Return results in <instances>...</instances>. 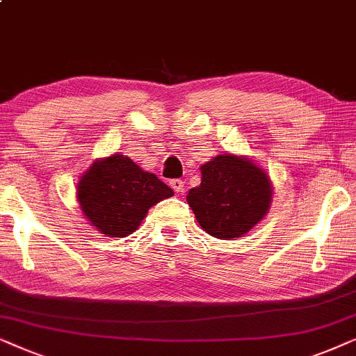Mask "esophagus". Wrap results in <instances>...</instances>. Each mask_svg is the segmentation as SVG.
<instances>
[{
  "label": "esophagus",
  "instance_id": "obj_1",
  "mask_svg": "<svg viewBox=\"0 0 356 356\" xmlns=\"http://www.w3.org/2000/svg\"><path fill=\"white\" fill-rule=\"evenodd\" d=\"M169 186L172 187V191L175 193H182L184 192V182L181 179H172V181H169Z\"/></svg>",
  "mask_w": 356,
  "mask_h": 356
}]
</instances>
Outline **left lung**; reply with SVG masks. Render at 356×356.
<instances>
[{"label":"left lung","mask_w":356,"mask_h":356,"mask_svg":"<svg viewBox=\"0 0 356 356\" xmlns=\"http://www.w3.org/2000/svg\"><path fill=\"white\" fill-rule=\"evenodd\" d=\"M202 184L187 195L198 225L220 239L241 238L268 211L272 184L248 159L216 156L202 165Z\"/></svg>","instance_id":"obj_1"}]
</instances>
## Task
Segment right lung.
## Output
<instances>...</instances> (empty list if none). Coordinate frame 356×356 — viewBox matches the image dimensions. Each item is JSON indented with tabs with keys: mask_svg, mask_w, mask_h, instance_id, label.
I'll list each match as a JSON object with an SVG mask.
<instances>
[{
	"mask_svg": "<svg viewBox=\"0 0 356 356\" xmlns=\"http://www.w3.org/2000/svg\"><path fill=\"white\" fill-rule=\"evenodd\" d=\"M172 195V188L123 154L96 161L78 184L84 216L111 238L134 233L151 207Z\"/></svg>",
	"mask_w": 356,
	"mask_h": 356,
	"instance_id": "obj_1",
	"label": "right lung"
}]
</instances>
